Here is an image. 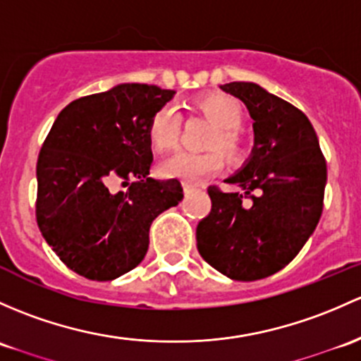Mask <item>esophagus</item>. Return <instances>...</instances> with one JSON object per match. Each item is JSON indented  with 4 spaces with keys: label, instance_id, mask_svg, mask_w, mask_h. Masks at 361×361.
<instances>
[{
    "label": "esophagus",
    "instance_id": "esophagus-1",
    "mask_svg": "<svg viewBox=\"0 0 361 361\" xmlns=\"http://www.w3.org/2000/svg\"><path fill=\"white\" fill-rule=\"evenodd\" d=\"M181 187H183V192H185V193H190V192L195 190L197 185H193V183H187V181H183V183H181Z\"/></svg>",
    "mask_w": 361,
    "mask_h": 361
}]
</instances>
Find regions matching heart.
Wrapping results in <instances>:
<instances>
[{"label":"heart","instance_id":"heart-1","mask_svg":"<svg viewBox=\"0 0 361 361\" xmlns=\"http://www.w3.org/2000/svg\"><path fill=\"white\" fill-rule=\"evenodd\" d=\"M197 111L214 124L207 138V152H176L166 159L159 171L164 178L183 181H199L219 173L225 164V155L230 164L240 166L249 159V147L238 128L244 124L245 112L240 100L226 93H207L195 100ZM181 133V119L174 107L162 105L150 116L147 123V138L152 149L169 152L178 145ZM224 154H221V152Z\"/></svg>","mask_w":361,"mask_h":361}]
</instances>
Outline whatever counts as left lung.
Returning a JSON list of instances; mask_svg holds the SVG:
<instances>
[{
  "instance_id": "obj_1",
  "label": "left lung",
  "mask_w": 361,
  "mask_h": 361,
  "mask_svg": "<svg viewBox=\"0 0 361 361\" xmlns=\"http://www.w3.org/2000/svg\"><path fill=\"white\" fill-rule=\"evenodd\" d=\"M221 90L247 105L256 143L247 166L226 180L242 192L207 188L212 206L197 225V247L214 270L252 282L287 267L317 228L327 162L298 107L254 82Z\"/></svg>"
}]
</instances>
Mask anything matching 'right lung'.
Segmentation results:
<instances>
[{"label": "right lung", "mask_w": 361, "mask_h": 361, "mask_svg": "<svg viewBox=\"0 0 361 361\" xmlns=\"http://www.w3.org/2000/svg\"><path fill=\"white\" fill-rule=\"evenodd\" d=\"M173 94L131 82L78 98L44 138L36 166V221L78 275L107 282L138 267L152 221L183 199L178 180L149 178L147 123Z\"/></svg>", "instance_id": "right-lung-1"}]
</instances>
